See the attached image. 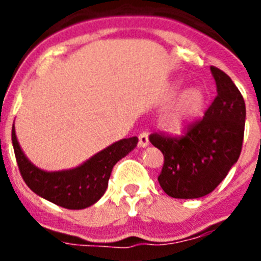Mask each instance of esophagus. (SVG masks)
<instances>
[{"mask_svg":"<svg viewBox=\"0 0 261 261\" xmlns=\"http://www.w3.org/2000/svg\"><path fill=\"white\" fill-rule=\"evenodd\" d=\"M147 145H149V135L146 132L140 133V136H138V146L146 147Z\"/></svg>","mask_w":261,"mask_h":261,"instance_id":"1","label":"esophagus"}]
</instances>
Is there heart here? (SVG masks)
<instances>
[{
  "label": "heart",
  "instance_id": "obj_1",
  "mask_svg": "<svg viewBox=\"0 0 261 261\" xmlns=\"http://www.w3.org/2000/svg\"><path fill=\"white\" fill-rule=\"evenodd\" d=\"M183 89L181 82H175L168 90V98H175ZM205 106V94L200 87L184 90L176 102L163 112L161 125L165 130L174 135L183 133L191 124L202 114Z\"/></svg>",
  "mask_w": 261,
  "mask_h": 261
}]
</instances>
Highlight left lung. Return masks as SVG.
Instances as JSON below:
<instances>
[{
    "instance_id": "8db88e82",
    "label": "left lung",
    "mask_w": 261,
    "mask_h": 261,
    "mask_svg": "<svg viewBox=\"0 0 261 261\" xmlns=\"http://www.w3.org/2000/svg\"><path fill=\"white\" fill-rule=\"evenodd\" d=\"M217 96L202 120L183 137L154 133L150 142L165 156L158 181L174 199H199L216 190L241 155L246 105L229 75L211 66Z\"/></svg>"
}]
</instances>
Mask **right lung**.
Returning <instances> with one entry per match:
<instances>
[{
  "mask_svg": "<svg viewBox=\"0 0 261 261\" xmlns=\"http://www.w3.org/2000/svg\"><path fill=\"white\" fill-rule=\"evenodd\" d=\"M11 141L20 175L32 192L62 208L85 209L105 195L112 168L137 146L138 138L120 140L82 165L61 171H44L36 167L20 149L14 125Z\"/></svg>",
  "mask_w": 261,
  "mask_h": 261,
  "instance_id": "add662e5",
  "label": "right lung"
}]
</instances>
